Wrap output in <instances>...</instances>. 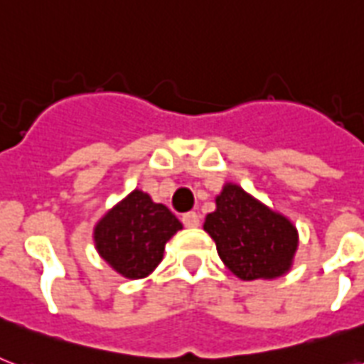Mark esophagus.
<instances>
[{
    "mask_svg": "<svg viewBox=\"0 0 364 364\" xmlns=\"http://www.w3.org/2000/svg\"><path fill=\"white\" fill-rule=\"evenodd\" d=\"M181 221L185 227L188 228H194V227H198L200 225V215L196 213V211H188V213H185V215L181 217Z\"/></svg>",
    "mask_w": 364,
    "mask_h": 364,
    "instance_id": "1",
    "label": "esophagus"
}]
</instances>
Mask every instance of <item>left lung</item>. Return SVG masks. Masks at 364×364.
<instances>
[{
    "label": "left lung",
    "instance_id": "obj_1",
    "mask_svg": "<svg viewBox=\"0 0 364 364\" xmlns=\"http://www.w3.org/2000/svg\"><path fill=\"white\" fill-rule=\"evenodd\" d=\"M205 215L204 230L228 270L243 282L287 274L299 247V232L287 217L270 210L242 187L227 183Z\"/></svg>",
    "mask_w": 364,
    "mask_h": 364
}]
</instances>
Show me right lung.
<instances>
[{"mask_svg": "<svg viewBox=\"0 0 364 364\" xmlns=\"http://www.w3.org/2000/svg\"><path fill=\"white\" fill-rule=\"evenodd\" d=\"M164 204H154L143 191H132L94 227L100 257L128 279H141L160 264L166 242L181 230Z\"/></svg>", "mask_w": 364, "mask_h": 364, "instance_id": "1", "label": "right lung"}]
</instances>
